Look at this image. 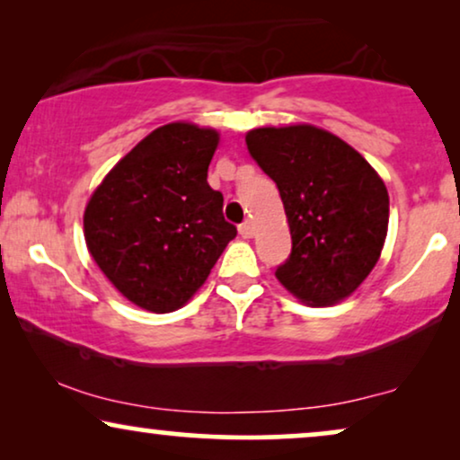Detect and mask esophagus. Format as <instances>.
<instances>
[{"label":"esophagus","mask_w":460,"mask_h":460,"mask_svg":"<svg viewBox=\"0 0 460 460\" xmlns=\"http://www.w3.org/2000/svg\"><path fill=\"white\" fill-rule=\"evenodd\" d=\"M238 232H241L243 238H251V236H253V222L244 219V222L238 226Z\"/></svg>","instance_id":"obj_1"}]
</instances>
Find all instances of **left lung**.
I'll list each match as a JSON object with an SVG mask.
<instances>
[{
  "mask_svg": "<svg viewBox=\"0 0 460 460\" xmlns=\"http://www.w3.org/2000/svg\"><path fill=\"white\" fill-rule=\"evenodd\" d=\"M247 148L279 188L291 255L276 279L295 297L331 305L349 297L379 261L389 194L364 156L314 125L260 128Z\"/></svg>",
  "mask_w": 460,
  "mask_h": 460,
  "instance_id": "8db88e82",
  "label": "left lung"
}]
</instances>
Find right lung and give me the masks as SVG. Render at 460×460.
I'll return each instance as SVG.
<instances>
[{
	"label": "right lung",
	"mask_w": 460,
	"mask_h": 460,
	"mask_svg": "<svg viewBox=\"0 0 460 460\" xmlns=\"http://www.w3.org/2000/svg\"><path fill=\"white\" fill-rule=\"evenodd\" d=\"M217 142L216 129L163 125L111 169L85 207L93 261L144 310L184 305L236 236L222 192L207 184Z\"/></svg>",
	"instance_id": "1"
}]
</instances>
